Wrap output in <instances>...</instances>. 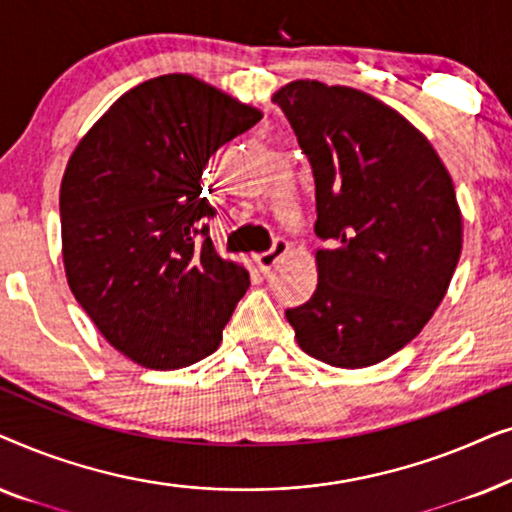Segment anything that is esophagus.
Wrapping results in <instances>:
<instances>
[{
	"label": "esophagus",
	"mask_w": 512,
	"mask_h": 512,
	"mask_svg": "<svg viewBox=\"0 0 512 512\" xmlns=\"http://www.w3.org/2000/svg\"><path fill=\"white\" fill-rule=\"evenodd\" d=\"M286 251H289V242L284 240V237H275V242H272V247L268 249V251H263V254H258V256H254V261H256V265L261 270H270L272 265H275L279 258H282Z\"/></svg>",
	"instance_id": "34e87169"
}]
</instances>
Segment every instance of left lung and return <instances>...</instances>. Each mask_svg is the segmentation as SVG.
Segmentation results:
<instances>
[{
	"instance_id": "8db88e82",
	"label": "left lung",
	"mask_w": 512,
	"mask_h": 512,
	"mask_svg": "<svg viewBox=\"0 0 512 512\" xmlns=\"http://www.w3.org/2000/svg\"><path fill=\"white\" fill-rule=\"evenodd\" d=\"M310 160L319 284L286 310L298 345L335 368L403 349L443 300L461 254L452 179L422 132L373 95L293 81L272 97Z\"/></svg>"
}]
</instances>
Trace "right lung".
Returning <instances> with one entry per match:
<instances>
[{"label": "right lung", "instance_id": "add662e5", "mask_svg": "<svg viewBox=\"0 0 512 512\" xmlns=\"http://www.w3.org/2000/svg\"><path fill=\"white\" fill-rule=\"evenodd\" d=\"M261 121L188 74L139 83L69 158L60 186L69 289L100 333L139 366L198 363L221 342L249 272L214 251L202 170Z\"/></svg>", "mask_w": 512, "mask_h": 512}]
</instances>
